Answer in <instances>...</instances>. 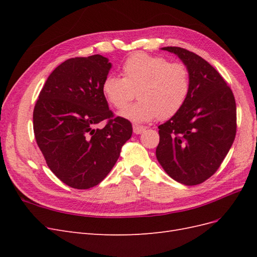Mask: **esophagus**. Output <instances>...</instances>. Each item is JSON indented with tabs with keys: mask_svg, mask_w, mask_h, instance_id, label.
Wrapping results in <instances>:
<instances>
[{
	"mask_svg": "<svg viewBox=\"0 0 257 257\" xmlns=\"http://www.w3.org/2000/svg\"><path fill=\"white\" fill-rule=\"evenodd\" d=\"M133 131L135 134H142L144 133V132L146 131V127L145 126H142V125H133Z\"/></svg>",
	"mask_w": 257,
	"mask_h": 257,
	"instance_id": "esophagus-1",
	"label": "esophagus"
}]
</instances>
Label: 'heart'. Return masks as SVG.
Returning <instances> with one entry per match:
<instances>
[{
  "label": "heart",
  "instance_id": "heart-1",
  "mask_svg": "<svg viewBox=\"0 0 257 257\" xmlns=\"http://www.w3.org/2000/svg\"><path fill=\"white\" fill-rule=\"evenodd\" d=\"M122 77L107 76L102 84L106 102L118 110L134 98L140 99L120 112L122 118L135 123L166 120L182 109L191 92V75L182 62L136 52L122 65Z\"/></svg>",
  "mask_w": 257,
  "mask_h": 257
}]
</instances>
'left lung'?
Masks as SVG:
<instances>
[{
  "instance_id": "1",
  "label": "left lung",
  "mask_w": 257,
  "mask_h": 257,
  "mask_svg": "<svg viewBox=\"0 0 257 257\" xmlns=\"http://www.w3.org/2000/svg\"><path fill=\"white\" fill-rule=\"evenodd\" d=\"M188 66L191 92L182 109L159 126L157 159L174 180L203 183L226 157L237 130L235 97L216 69L180 47H164Z\"/></svg>"
}]
</instances>
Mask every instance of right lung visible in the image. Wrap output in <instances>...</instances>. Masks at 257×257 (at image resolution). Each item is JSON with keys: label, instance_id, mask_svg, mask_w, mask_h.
I'll use <instances>...</instances> for the list:
<instances>
[{"label": "right lung", "instance_id": "right-lung-1", "mask_svg": "<svg viewBox=\"0 0 257 257\" xmlns=\"http://www.w3.org/2000/svg\"><path fill=\"white\" fill-rule=\"evenodd\" d=\"M110 68L100 54L66 60L49 75L34 107L37 146L51 172L74 189L102 182L133 133L131 122L114 118L103 96Z\"/></svg>", "mask_w": 257, "mask_h": 257}]
</instances>
